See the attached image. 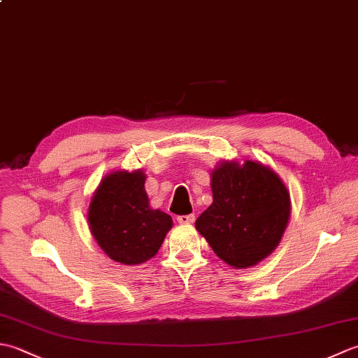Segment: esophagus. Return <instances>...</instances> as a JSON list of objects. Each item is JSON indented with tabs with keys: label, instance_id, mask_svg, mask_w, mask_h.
Masks as SVG:
<instances>
[{
	"label": "esophagus",
	"instance_id": "1",
	"mask_svg": "<svg viewBox=\"0 0 358 358\" xmlns=\"http://www.w3.org/2000/svg\"><path fill=\"white\" fill-rule=\"evenodd\" d=\"M177 220H178V223H181V224H192L195 222V215L194 214L180 215Z\"/></svg>",
	"mask_w": 358,
	"mask_h": 358
}]
</instances>
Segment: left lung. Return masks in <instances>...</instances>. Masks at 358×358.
Here are the masks:
<instances>
[{
    "label": "left lung",
    "instance_id": "obj_1",
    "mask_svg": "<svg viewBox=\"0 0 358 358\" xmlns=\"http://www.w3.org/2000/svg\"><path fill=\"white\" fill-rule=\"evenodd\" d=\"M210 206L195 227L232 268L245 269L273 252L291 215L283 181L258 162L220 163L210 180Z\"/></svg>",
    "mask_w": 358,
    "mask_h": 358
}]
</instances>
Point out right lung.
<instances>
[{
  "label": "right lung",
  "mask_w": 358,
  "mask_h": 358,
  "mask_svg": "<svg viewBox=\"0 0 358 358\" xmlns=\"http://www.w3.org/2000/svg\"><path fill=\"white\" fill-rule=\"evenodd\" d=\"M143 171H117L101 180L87 222L94 238L113 262L140 264L154 257L171 231L172 218L149 206Z\"/></svg>",
  "instance_id": "1"
}]
</instances>
